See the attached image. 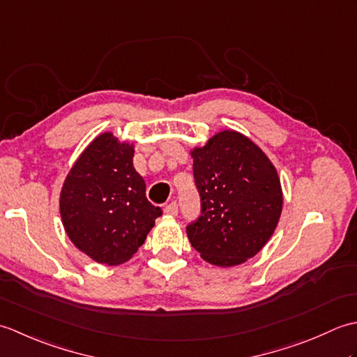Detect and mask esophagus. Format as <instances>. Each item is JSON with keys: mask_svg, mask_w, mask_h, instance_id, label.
Returning a JSON list of instances; mask_svg holds the SVG:
<instances>
[{"mask_svg": "<svg viewBox=\"0 0 357 357\" xmlns=\"http://www.w3.org/2000/svg\"><path fill=\"white\" fill-rule=\"evenodd\" d=\"M164 213L165 215H170V216H178V213H179V208H178V202H170V204H167L165 206V208H164Z\"/></svg>", "mask_w": 357, "mask_h": 357, "instance_id": "obj_1", "label": "esophagus"}]
</instances>
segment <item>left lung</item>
<instances>
[{"instance_id": "left-lung-1", "label": "left lung", "mask_w": 357, "mask_h": 357, "mask_svg": "<svg viewBox=\"0 0 357 357\" xmlns=\"http://www.w3.org/2000/svg\"><path fill=\"white\" fill-rule=\"evenodd\" d=\"M201 215L187 224L192 247L218 267H233L267 244L282 211L275 165L244 135L224 130L195 149Z\"/></svg>"}]
</instances>
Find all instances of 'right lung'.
I'll use <instances>...</instances> for the list:
<instances>
[{"label": "right lung", "instance_id": "add662e5", "mask_svg": "<svg viewBox=\"0 0 357 357\" xmlns=\"http://www.w3.org/2000/svg\"><path fill=\"white\" fill-rule=\"evenodd\" d=\"M66 233L93 261L123 264L138 252L161 207L150 204L133 146L102 133L82 151L59 198Z\"/></svg>", "mask_w": 357, "mask_h": 357}]
</instances>
